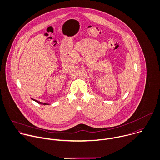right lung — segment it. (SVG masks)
I'll list each match as a JSON object with an SVG mask.
<instances>
[{
	"instance_id": "right-lung-1",
	"label": "right lung",
	"mask_w": 160,
	"mask_h": 160,
	"mask_svg": "<svg viewBox=\"0 0 160 160\" xmlns=\"http://www.w3.org/2000/svg\"><path fill=\"white\" fill-rule=\"evenodd\" d=\"M32 100H33V101H35V102H37V103H38V104H43V105H48V104H49L45 103V102H41L38 101H37V100H35V99H32Z\"/></svg>"
}]
</instances>
